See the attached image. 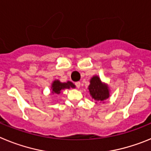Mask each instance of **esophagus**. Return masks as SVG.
Returning <instances> with one entry per match:
<instances>
[{
  "instance_id": "obj_1",
  "label": "esophagus",
  "mask_w": 151,
  "mask_h": 151,
  "mask_svg": "<svg viewBox=\"0 0 151 151\" xmlns=\"http://www.w3.org/2000/svg\"><path fill=\"white\" fill-rule=\"evenodd\" d=\"M75 85H76V86L78 88L80 87V85H81V83H80V82H76L75 83Z\"/></svg>"
}]
</instances>
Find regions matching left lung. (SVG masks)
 <instances>
[{
    "label": "left lung",
    "mask_w": 151,
    "mask_h": 151,
    "mask_svg": "<svg viewBox=\"0 0 151 151\" xmlns=\"http://www.w3.org/2000/svg\"><path fill=\"white\" fill-rule=\"evenodd\" d=\"M88 89L92 98L95 101H103L109 97V89L106 85L101 83L98 76H94L91 79Z\"/></svg>",
    "instance_id": "obj_1"
}]
</instances>
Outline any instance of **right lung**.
<instances>
[{"label": "right lung", "instance_id": "1", "mask_svg": "<svg viewBox=\"0 0 151 151\" xmlns=\"http://www.w3.org/2000/svg\"><path fill=\"white\" fill-rule=\"evenodd\" d=\"M75 88V85H73V82H67L66 83H61L60 81L58 80H56L53 82L52 84V93L53 94H60V91L63 89L65 88Z\"/></svg>", "mask_w": 151, "mask_h": 151}]
</instances>
